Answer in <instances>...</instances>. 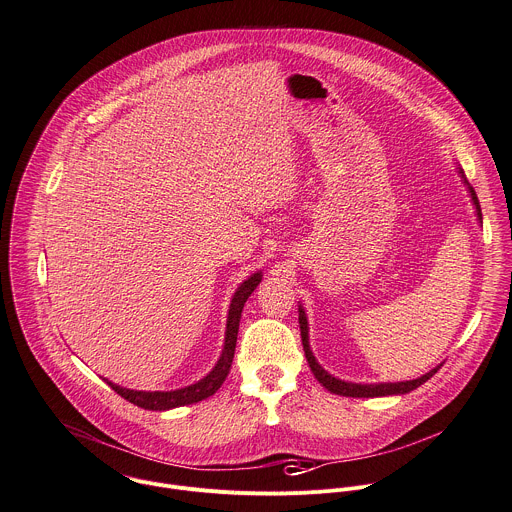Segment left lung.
<instances>
[{
	"label": "left lung",
	"mask_w": 512,
	"mask_h": 512,
	"mask_svg": "<svg viewBox=\"0 0 512 512\" xmlns=\"http://www.w3.org/2000/svg\"><path fill=\"white\" fill-rule=\"evenodd\" d=\"M462 175V170H460ZM464 179V175H462ZM464 183L468 185V181L464 179ZM468 191H470V197H472V203L476 205V215L478 219L482 221V213H480V205H478V197L474 193V189L468 185ZM299 327H301V342H303V352H305V358H307V364L313 372V376L317 378V382L329 390L331 394H337V396H350V398H378V396H394V394H408L412 390H416L418 386H422L424 382H428L438 370L440 366H436L434 370H430L428 374L416 378V380H410V382H394V384H354V382H344V380H337L333 378L331 374H327L319 364L317 360L313 358L311 350H309V327H307V317H305V311L303 307L299 305Z\"/></svg>",
	"instance_id": "8db88e82"
}]
</instances>
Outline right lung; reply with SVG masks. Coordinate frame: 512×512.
Here are the masks:
<instances>
[{"instance_id": "1", "label": "right lung", "mask_w": 512, "mask_h": 512, "mask_svg": "<svg viewBox=\"0 0 512 512\" xmlns=\"http://www.w3.org/2000/svg\"><path fill=\"white\" fill-rule=\"evenodd\" d=\"M261 281V271L253 273L247 281H243L239 285V289L233 295L231 307H229V317H227V331H225V348L223 354L217 362V366L197 384L181 388V390H173V392H136V390H128V388H120L112 382L106 380V384L124 400H128L130 404L144 408V410H170V408H179V406H189V404H197L209 396H213L221 384L225 382L231 364H233V356H235V344H237V333H239V321H241V311L245 301L249 299V295L255 291V287Z\"/></svg>"}]
</instances>
